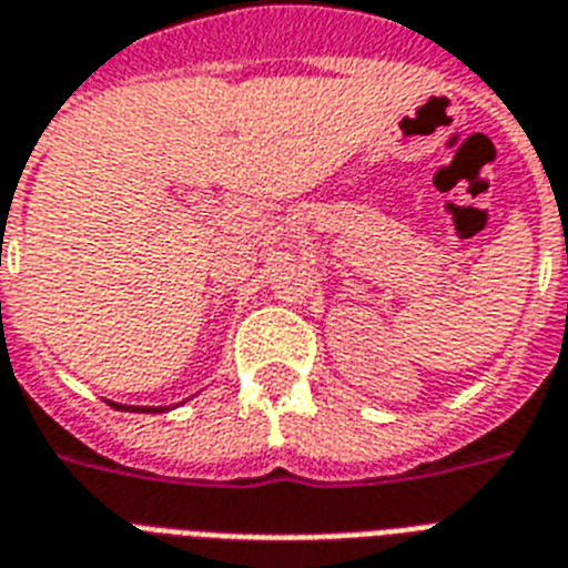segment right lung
Returning <instances> with one entry per match:
<instances>
[{
  "label": "right lung",
  "instance_id": "1",
  "mask_svg": "<svg viewBox=\"0 0 568 568\" xmlns=\"http://www.w3.org/2000/svg\"><path fill=\"white\" fill-rule=\"evenodd\" d=\"M118 409H132V413H164V406H120Z\"/></svg>",
  "mask_w": 568,
  "mask_h": 568
}]
</instances>
